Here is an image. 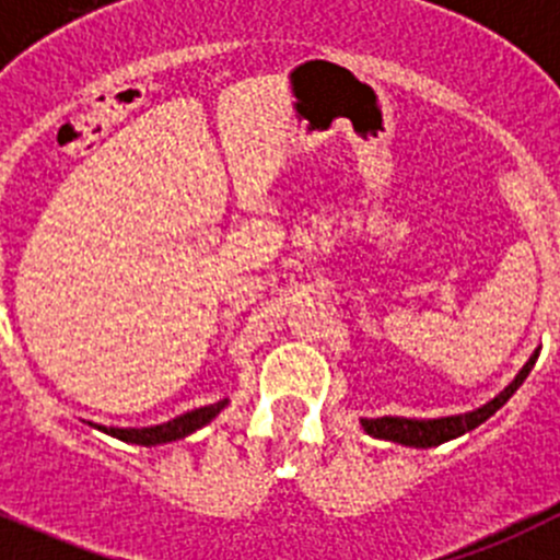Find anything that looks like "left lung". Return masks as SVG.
Here are the masks:
<instances>
[{
    "mask_svg": "<svg viewBox=\"0 0 560 560\" xmlns=\"http://www.w3.org/2000/svg\"><path fill=\"white\" fill-rule=\"evenodd\" d=\"M539 350H534V355L528 358L523 369H520L517 377L495 396L487 405L476 407L470 412H459V416H446V418H401V416H383V418H361V427L366 435L380 438V441L401 443V446L412 448H430L441 446V443L454 441V438L465 435V432L476 430L479 424H485L487 418L495 416L503 405L514 396V390L525 383V377L534 369Z\"/></svg>",
    "mask_w": 560,
    "mask_h": 560,
    "instance_id": "1",
    "label": "left lung"
}]
</instances>
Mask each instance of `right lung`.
<instances>
[{"mask_svg": "<svg viewBox=\"0 0 560 560\" xmlns=\"http://www.w3.org/2000/svg\"><path fill=\"white\" fill-rule=\"evenodd\" d=\"M230 399H221L215 405H205L197 407V410H188L183 416L172 418L166 424H155V427H142V430H122V427H97L101 432L106 435L117 438V441L125 443H136V446H161V443H172V441H180V438H188L191 432L202 430L205 424H210L215 416L226 407Z\"/></svg>", "mask_w": 560, "mask_h": 560, "instance_id": "add662e5", "label": "right lung"}]
</instances>
